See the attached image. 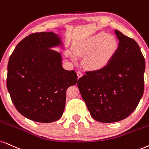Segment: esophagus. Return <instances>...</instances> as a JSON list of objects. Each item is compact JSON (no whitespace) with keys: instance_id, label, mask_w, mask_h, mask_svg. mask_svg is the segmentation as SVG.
I'll list each match as a JSON object with an SVG mask.
<instances>
[{"instance_id":"34e87169","label":"esophagus","mask_w":149,"mask_h":149,"mask_svg":"<svg viewBox=\"0 0 149 149\" xmlns=\"http://www.w3.org/2000/svg\"><path fill=\"white\" fill-rule=\"evenodd\" d=\"M77 75H78V78H81V77L83 76V74H82V71H78V72H77Z\"/></svg>"}]
</instances>
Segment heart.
<instances>
[{
    "instance_id": "1",
    "label": "heart",
    "mask_w": 149,
    "mask_h": 149,
    "mask_svg": "<svg viewBox=\"0 0 149 149\" xmlns=\"http://www.w3.org/2000/svg\"><path fill=\"white\" fill-rule=\"evenodd\" d=\"M118 43L113 36L99 32L88 38L80 45V52L88 55L87 65L92 69L105 67L118 49Z\"/></svg>"
}]
</instances>
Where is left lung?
Here are the masks:
<instances>
[{
    "label": "left lung",
    "instance_id": "left-lung-1",
    "mask_svg": "<svg viewBox=\"0 0 149 149\" xmlns=\"http://www.w3.org/2000/svg\"><path fill=\"white\" fill-rule=\"evenodd\" d=\"M119 45L110 62L99 70L86 71L78 86L94 120L119 122L136 109L144 89L145 61L136 41L118 30Z\"/></svg>",
    "mask_w": 149,
    "mask_h": 149
}]
</instances>
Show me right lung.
I'll list each match as a JSON object with an SVG mask.
<instances>
[{
  "label": "right lung",
  "instance_id": "obj_1",
  "mask_svg": "<svg viewBox=\"0 0 149 149\" xmlns=\"http://www.w3.org/2000/svg\"><path fill=\"white\" fill-rule=\"evenodd\" d=\"M61 46L52 31L30 34L20 41L9 58L7 88L13 104L22 116L49 123L63 116L66 91L76 84L75 71L62 67V56L50 49Z\"/></svg>",
  "mask_w": 149,
  "mask_h": 149
}]
</instances>
